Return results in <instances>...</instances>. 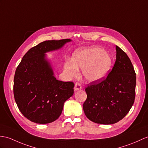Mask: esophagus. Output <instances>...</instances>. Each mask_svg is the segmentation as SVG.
Returning a JSON list of instances; mask_svg holds the SVG:
<instances>
[{
	"label": "esophagus",
	"mask_w": 148,
	"mask_h": 148,
	"mask_svg": "<svg viewBox=\"0 0 148 148\" xmlns=\"http://www.w3.org/2000/svg\"><path fill=\"white\" fill-rule=\"evenodd\" d=\"M81 89H82L81 84L79 83V82H77V83L75 84V86H74V91H75L81 90Z\"/></svg>",
	"instance_id": "1"
}]
</instances>
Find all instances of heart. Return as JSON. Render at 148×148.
Returning <instances> with one entry per match:
<instances>
[{"instance_id":"b5f03b06","label":"heart","mask_w":148,"mask_h":148,"mask_svg":"<svg viewBox=\"0 0 148 148\" xmlns=\"http://www.w3.org/2000/svg\"><path fill=\"white\" fill-rule=\"evenodd\" d=\"M112 65L110 56L98 47L79 50L73 54L72 62L64 64V71L69 77L77 75L82 69V75L89 82H98L106 77Z\"/></svg>"}]
</instances>
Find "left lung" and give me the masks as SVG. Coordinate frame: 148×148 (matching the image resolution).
<instances>
[{
  "label": "left lung",
  "instance_id": "obj_1",
  "mask_svg": "<svg viewBox=\"0 0 148 148\" xmlns=\"http://www.w3.org/2000/svg\"><path fill=\"white\" fill-rule=\"evenodd\" d=\"M116 60L108 76L91 82L85 89L87 98L83 104L86 116L100 124H113L127 114L134 103L136 77L127 55L116 46Z\"/></svg>",
  "mask_w": 148,
  "mask_h": 148
}]
</instances>
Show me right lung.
I'll list each match as a JSON object with an SVG mask.
<instances>
[{
    "label": "right lung",
    "mask_w": 148,
    "mask_h": 148,
    "mask_svg": "<svg viewBox=\"0 0 148 148\" xmlns=\"http://www.w3.org/2000/svg\"><path fill=\"white\" fill-rule=\"evenodd\" d=\"M70 39L48 40L33 47L23 56L14 78V96L22 114L40 124L59 117L64 103L74 94L73 82L54 77L45 53L60 49Z\"/></svg>",
    "instance_id": "obj_1"
}]
</instances>
